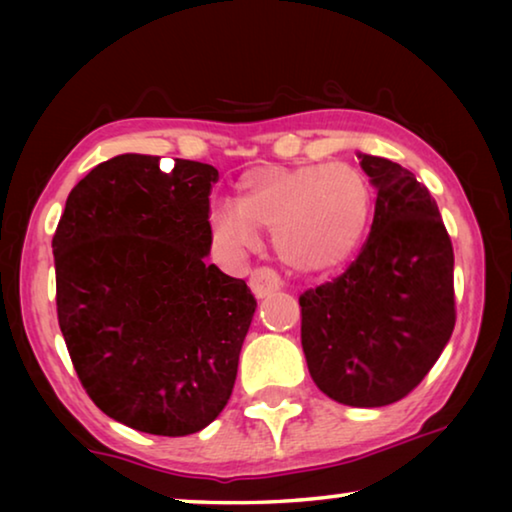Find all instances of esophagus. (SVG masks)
<instances>
[{
  "mask_svg": "<svg viewBox=\"0 0 512 512\" xmlns=\"http://www.w3.org/2000/svg\"><path fill=\"white\" fill-rule=\"evenodd\" d=\"M250 289H253L257 298H266L282 289V280H280V275H277L275 268L259 266L253 273H250Z\"/></svg>",
  "mask_w": 512,
  "mask_h": 512,
  "instance_id": "34e87169",
  "label": "esophagus"
}]
</instances>
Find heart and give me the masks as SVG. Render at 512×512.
<instances>
[{
    "label": "heart",
    "instance_id": "heart-1",
    "mask_svg": "<svg viewBox=\"0 0 512 512\" xmlns=\"http://www.w3.org/2000/svg\"><path fill=\"white\" fill-rule=\"evenodd\" d=\"M375 189L366 173L345 162L296 169H259L239 185L237 203L212 207L210 228L225 253L246 255L259 230L273 232L282 262L305 273L348 262L366 237Z\"/></svg>",
    "mask_w": 512,
    "mask_h": 512
}]
</instances>
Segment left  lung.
<instances>
[{"label": "left lung", "instance_id": "1", "mask_svg": "<svg viewBox=\"0 0 512 512\" xmlns=\"http://www.w3.org/2000/svg\"><path fill=\"white\" fill-rule=\"evenodd\" d=\"M377 187L375 219L357 259L300 296V339L316 386L372 409L409 395L456 323L454 248L429 189L409 169L361 155Z\"/></svg>", "mask_w": 512, "mask_h": 512}]
</instances>
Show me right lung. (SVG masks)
Returning <instances> with one entry per match:
<instances>
[{"label": "right lung", "instance_id": "right-lung-1", "mask_svg": "<svg viewBox=\"0 0 512 512\" xmlns=\"http://www.w3.org/2000/svg\"><path fill=\"white\" fill-rule=\"evenodd\" d=\"M212 164L101 162L67 196L51 248L58 325L108 418L189 436L223 411L257 300L210 255Z\"/></svg>", "mask_w": 512, "mask_h": 512}]
</instances>
